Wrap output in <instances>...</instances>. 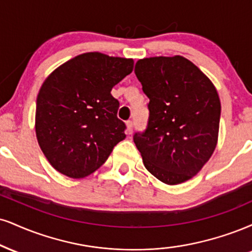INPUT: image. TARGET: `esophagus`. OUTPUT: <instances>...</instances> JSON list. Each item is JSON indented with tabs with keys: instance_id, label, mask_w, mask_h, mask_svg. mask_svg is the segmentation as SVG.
Masks as SVG:
<instances>
[{
	"instance_id": "34e87169",
	"label": "esophagus",
	"mask_w": 252,
	"mask_h": 252,
	"mask_svg": "<svg viewBox=\"0 0 252 252\" xmlns=\"http://www.w3.org/2000/svg\"><path fill=\"white\" fill-rule=\"evenodd\" d=\"M132 129H134V123H132V121H128V122H126V132H128V134H131Z\"/></svg>"
}]
</instances>
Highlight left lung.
<instances>
[{"label": "left lung", "mask_w": 252, "mask_h": 252, "mask_svg": "<svg viewBox=\"0 0 252 252\" xmlns=\"http://www.w3.org/2000/svg\"><path fill=\"white\" fill-rule=\"evenodd\" d=\"M135 74L149 98L147 129L134 135L144 166L163 183H183L216 148L220 118L216 88L182 56L139 60Z\"/></svg>", "instance_id": "1"}]
</instances>
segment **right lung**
I'll list each match as a JSON object with an SVG mask.
<instances>
[{
    "instance_id": "1",
    "label": "right lung",
    "mask_w": 252,
    "mask_h": 252,
    "mask_svg": "<svg viewBox=\"0 0 252 252\" xmlns=\"http://www.w3.org/2000/svg\"><path fill=\"white\" fill-rule=\"evenodd\" d=\"M134 69V61L87 53L54 70L37 95L36 136L44 156L61 174L83 178L101 166L126 124L110 92Z\"/></svg>"
}]
</instances>
